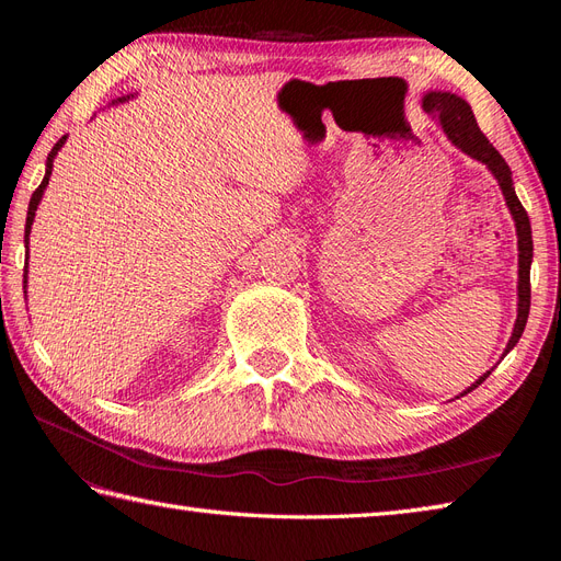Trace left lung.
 Wrapping results in <instances>:
<instances>
[{
	"label": "left lung",
	"instance_id": "obj_1",
	"mask_svg": "<svg viewBox=\"0 0 561 561\" xmlns=\"http://www.w3.org/2000/svg\"><path fill=\"white\" fill-rule=\"evenodd\" d=\"M423 110L431 112L437 116L439 126L447 133V138L466 151L468 157L478 159L480 163H484L491 175L499 180L501 192L505 196V206L511 210L513 219H515V229H517V250H519V280H517V320L513 328V336L511 342L505 346L507 355L513 351V346L519 342V336L526 328V318H529V307H531V280H529V271H531V260H534V241H531V225H529V215H526L524 206L519 203L515 186H513V173L511 165L505 163V159L499 154L496 147L486 140V135L480 130L478 122H474V114L470 110V105L466 103L463 98H458L456 93L449 91H428L423 95ZM491 371L482 375L478 381H474L468 390H463L461 396L470 393V390L478 388Z\"/></svg>",
	"mask_w": 561,
	"mask_h": 561
}]
</instances>
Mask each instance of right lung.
<instances>
[{"label": "right lung", "mask_w": 561, "mask_h": 561, "mask_svg": "<svg viewBox=\"0 0 561 561\" xmlns=\"http://www.w3.org/2000/svg\"><path fill=\"white\" fill-rule=\"evenodd\" d=\"M126 98H130V95H126ZM126 98H118V100H114V103H124ZM65 140H67V135H62V138L54 145V149H50V154H48V159H46V175H44V180H42V184L37 186L35 190V194H32V198H30V208H27V219H25V248H27V243H30V231H32V222H35V213H37V206H39V201H42V196H44V190H46V184H48V178H50V171H54V159H56V154L60 151V147L65 145ZM25 280L23 283H27V266H25V276H23Z\"/></svg>", "instance_id": "add662e5"}]
</instances>
